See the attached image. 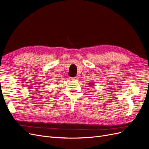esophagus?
<instances>
[{"label": "esophagus", "mask_w": 149, "mask_h": 149, "mask_svg": "<svg viewBox=\"0 0 149 149\" xmlns=\"http://www.w3.org/2000/svg\"><path fill=\"white\" fill-rule=\"evenodd\" d=\"M71 79L72 80H76V79H78V76H76V77L71 78Z\"/></svg>", "instance_id": "obj_1"}]
</instances>
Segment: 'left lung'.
<instances>
[{"instance_id": "obj_1", "label": "left lung", "mask_w": 149, "mask_h": 149, "mask_svg": "<svg viewBox=\"0 0 149 149\" xmlns=\"http://www.w3.org/2000/svg\"><path fill=\"white\" fill-rule=\"evenodd\" d=\"M89 84H91V85H93V86H94V84H93V83H89Z\"/></svg>"}]
</instances>
